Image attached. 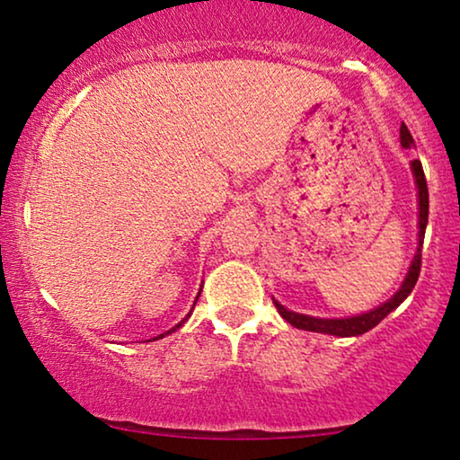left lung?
Listing matches in <instances>:
<instances>
[{
	"label": "left lung",
	"mask_w": 460,
	"mask_h": 460,
	"mask_svg": "<svg viewBox=\"0 0 460 460\" xmlns=\"http://www.w3.org/2000/svg\"><path fill=\"white\" fill-rule=\"evenodd\" d=\"M400 142H402V146H404V148L414 146L411 131H408L404 123H402V128H400ZM411 169H412V175H414V184H417V197H419V247H417V253H414L412 261H411V268H408L404 280H402L398 291L394 293V297L387 299L385 304L376 305L375 310L358 314V316H348V318L307 316V314L287 310L285 305L279 304V301L274 299L276 310H279L280 316L285 318L288 324H293L295 329H301V331L324 332V335L358 337V335H364V332H368L370 329H375V326L379 324L383 318L389 316V314H392L395 307H398L402 301H404L408 295L412 293V288L419 280V272H420V249H423L427 217H429V192H427V180H425L423 165H420V161L414 159L411 163Z\"/></svg>",
	"instance_id": "8db88e82"
}]
</instances>
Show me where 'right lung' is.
<instances>
[{"instance_id":"obj_1","label":"right lung","mask_w":460,"mask_h":460,"mask_svg":"<svg viewBox=\"0 0 460 460\" xmlns=\"http://www.w3.org/2000/svg\"><path fill=\"white\" fill-rule=\"evenodd\" d=\"M200 291H203V288H200ZM200 291H199V295H200ZM199 295H197V299H199ZM194 304H197V301H194ZM190 312H192V310H190ZM190 312H188V316H190ZM188 316H186V318H184V320H181V323H178V324H175V326H173V329H172V331H167V332H163V335H159V337H155V339H150V341H156V339H163V337H165V335H169V332H173V331H178V329H180V326H181V324H184V323H186V320H188Z\"/></svg>"}]
</instances>
